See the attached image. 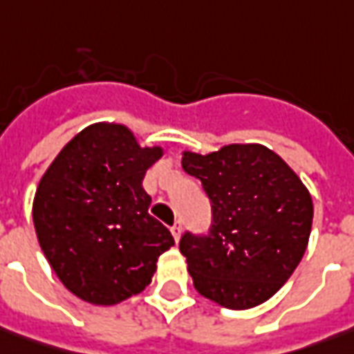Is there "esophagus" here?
Returning a JSON list of instances; mask_svg holds the SVG:
<instances>
[{"instance_id":"esophagus-1","label":"esophagus","mask_w":354,"mask_h":354,"mask_svg":"<svg viewBox=\"0 0 354 354\" xmlns=\"http://www.w3.org/2000/svg\"><path fill=\"white\" fill-rule=\"evenodd\" d=\"M170 231H172V235H174V241H180V237H182V225L180 223H174V225L170 227Z\"/></svg>"}]
</instances>
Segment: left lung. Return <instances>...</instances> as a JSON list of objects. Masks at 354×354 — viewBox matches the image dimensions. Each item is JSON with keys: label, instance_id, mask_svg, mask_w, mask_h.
Returning <instances> with one entry per match:
<instances>
[{"label": "left lung", "instance_id": "8db88e82", "mask_svg": "<svg viewBox=\"0 0 354 354\" xmlns=\"http://www.w3.org/2000/svg\"><path fill=\"white\" fill-rule=\"evenodd\" d=\"M182 168L201 180L214 212L209 235L180 239L194 288L227 310L261 306L286 284L308 249L310 189L259 142L209 154L184 151Z\"/></svg>", "mask_w": 354, "mask_h": 354}]
</instances>
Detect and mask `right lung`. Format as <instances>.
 I'll return each mask as SVG.
<instances>
[{
  "instance_id": "1",
  "label": "right lung",
  "mask_w": 354,
  "mask_h": 354,
  "mask_svg": "<svg viewBox=\"0 0 354 354\" xmlns=\"http://www.w3.org/2000/svg\"><path fill=\"white\" fill-rule=\"evenodd\" d=\"M162 147H140L123 123H93L58 153L32 200L39 245L58 280L93 306H115L151 284L174 245L142 189Z\"/></svg>"
}]
</instances>
